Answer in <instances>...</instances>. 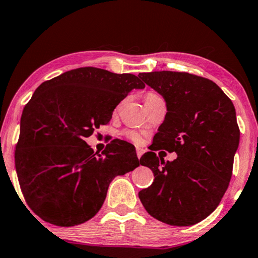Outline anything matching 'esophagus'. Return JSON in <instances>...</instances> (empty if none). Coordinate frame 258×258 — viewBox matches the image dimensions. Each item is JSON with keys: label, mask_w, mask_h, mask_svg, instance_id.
Listing matches in <instances>:
<instances>
[{"label": "esophagus", "mask_w": 258, "mask_h": 258, "mask_svg": "<svg viewBox=\"0 0 258 258\" xmlns=\"http://www.w3.org/2000/svg\"><path fill=\"white\" fill-rule=\"evenodd\" d=\"M144 153H145V149L137 148V155H138V158H139V159H140V157L142 156V155H144Z\"/></svg>", "instance_id": "obj_1"}]
</instances>
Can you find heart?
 <instances>
[{"instance_id": "b5f03b06", "label": "heart", "mask_w": 258, "mask_h": 258, "mask_svg": "<svg viewBox=\"0 0 258 258\" xmlns=\"http://www.w3.org/2000/svg\"><path fill=\"white\" fill-rule=\"evenodd\" d=\"M154 97H159L157 94L155 93H148L146 95V100H149V99H154ZM125 136L126 138L128 139V140H131L132 142H134V144H140L142 138L140 134H139L138 132H136V131H127V132H125Z\"/></svg>"}]
</instances>
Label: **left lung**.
Instances as JSON below:
<instances>
[{
	"instance_id": "8db88e82",
	"label": "left lung",
	"mask_w": 258,
	"mask_h": 258,
	"mask_svg": "<svg viewBox=\"0 0 258 258\" xmlns=\"http://www.w3.org/2000/svg\"><path fill=\"white\" fill-rule=\"evenodd\" d=\"M166 103L164 121L140 164L154 182L139 191L150 216L173 226H190L207 218L226 191L240 141L235 108L219 86L187 72L139 73ZM174 151L172 162L154 151Z\"/></svg>"
}]
</instances>
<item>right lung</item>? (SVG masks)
<instances>
[{
  "mask_svg": "<svg viewBox=\"0 0 258 258\" xmlns=\"http://www.w3.org/2000/svg\"><path fill=\"white\" fill-rule=\"evenodd\" d=\"M145 84L131 73L80 68L41 84L23 110L15 164L28 206L44 222L75 226L101 209L110 182L140 165L134 146L114 139L94 154L85 139Z\"/></svg>",
  "mask_w": 258,
  "mask_h": 258,
  "instance_id": "add662e5",
  "label": "right lung"
}]
</instances>
